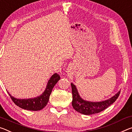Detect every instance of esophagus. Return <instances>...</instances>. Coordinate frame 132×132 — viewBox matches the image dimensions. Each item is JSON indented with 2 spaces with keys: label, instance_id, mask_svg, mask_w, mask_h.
Masks as SVG:
<instances>
[{
  "label": "esophagus",
  "instance_id": "34e87169",
  "mask_svg": "<svg viewBox=\"0 0 132 132\" xmlns=\"http://www.w3.org/2000/svg\"><path fill=\"white\" fill-rule=\"evenodd\" d=\"M68 70H69V69H68ZM70 70H68V71H70Z\"/></svg>",
  "mask_w": 132,
  "mask_h": 132
}]
</instances>
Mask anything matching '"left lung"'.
Wrapping results in <instances>:
<instances>
[{
	"mask_svg": "<svg viewBox=\"0 0 132 132\" xmlns=\"http://www.w3.org/2000/svg\"><path fill=\"white\" fill-rule=\"evenodd\" d=\"M72 90V106L75 110L86 115H90L98 113L103 111L110 105L116 101L118 99L120 91L117 93L113 97L106 100L99 102H93L83 100L79 96L75 85L71 83Z\"/></svg>",
	"mask_w": 132,
	"mask_h": 132,
	"instance_id": "8db88e82",
	"label": "left lung"
}]
</instances>
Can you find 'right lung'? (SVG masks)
I'll use <instances>...</instances> for the list:
<instances>
[{
    "label": "right lung",
    "mask_w": 132,
    "mask_h": 132,
    "mask_svg": "<svg viewBox=\"0 0 132 132\" xmlns=\"http://www.w3.org/2000/svg\"><path fill=\"white\" fill-rule=\"evenodd\" d=\"M60 77L59 75L56 73L52 75L51 79L48 81L46 88L44 92L38 97L28 99H19L13 97L8 92L10 98L14 104H16L20 108L25 110H32V111H37L42 109L46 106L47 102H49L50 95L52 93L55 85L60 80Z\"/></svg>",
    "instance_id": "right-lung-1"
}]
</instances>
